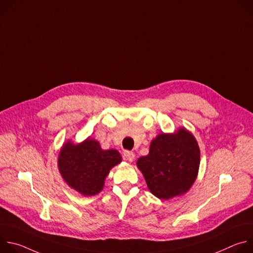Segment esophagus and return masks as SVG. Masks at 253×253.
<instances>
[{"label": "esophagus", "instance_id": "esophagus-1", "mask_svg": "<svg viewBox=\"0 0 253 253\" xmlns=\"http://www.w3.org/2000/svg\"><path fill=\"white\" fill-rule=\"evenodd\" d=\"M124 158H125V160H127V161H129V162H132V161L134 160V158H135V155H134L133 152L126 151V152L124 153Z\"/></svg>", "mask_w": 253, "mask_h": 253}]
</instances>
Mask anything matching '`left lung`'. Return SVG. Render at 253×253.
<instances>
[{"mask_svg": "<svg viewBox=\"0 0 253 253\" xmlns=\"http://www.w3.org/2000/svg\"><path fill=\"white\" fill-rule=\"evenodd\" d=\"M199 164L197 141L185 128L159 134L151 141L149 154L137 160L148 189L162 200L186 193L196 180Z\"/></svg>", "mask_w": 253, "mask_h": 253, "instance_id": "left-lung-1", "label": "left lung"}]
</instances>
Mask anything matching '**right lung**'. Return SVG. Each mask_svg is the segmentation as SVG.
<instances>
[{"label":"right lung","mask_w":253,"mask_h":253,"mask_svg":"<svg viewBox=\"0 0 253 253\" xmlns=\"http://www.w3.org/2000/svg\"><path fill=\"white\" fill-rule=\"evenodd\" d=\"M121 161L117 150H103L98 141L87 138L80 144L65 143L59 153L58 167L71 188L84 196H93L103 189L110 169Z\"/></svg>","instance_id":"right-lung-1"}]
</instances>
